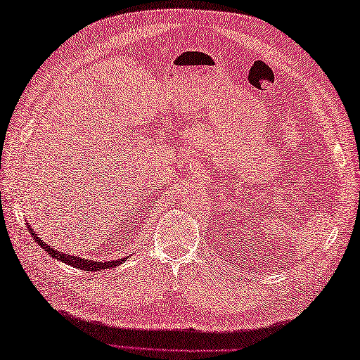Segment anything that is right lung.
<instances>
[{"instance_id":"right-lung-1","label":"right lung","mask_w":360,"mask_h":360,"mask_svg":"<svg viewBox=\"0 0 360 360\" xmlns=\"http://www.w3.org/2000/svg\"><path fill=\"white\" fill-rule=\"evenodd\" d=\"M29 232H30V235H32V238H34L38 244H40V246H41L46 252H48V254H49L51 257L57 258V259H62L63 263L70 264V266H74V267H79V269H82V271H91V272H93V271H101V269H110V267H114V266H117V264L125 262V258H120V259H116V262H103V263H98V262H93V259H86V258L68 255V254H63V252L56 250L52 246H49V244H46V243L40 238V236H38V235L32 231V227H30V226H29Z\"/></svg>"}]
</instances>
